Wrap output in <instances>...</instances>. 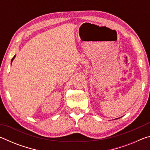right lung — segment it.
<instances>
[{"label": "right lung", "mask_w": 150, "mask_h": 150, "mask_svg": "<svg viewBox=\"0 0 150 150\" xmlns=\"http://www.w3.org/2000/svg\"><path fill=\"white\" fill-rule=\"evenodd\" d=\"M14 57H15V56H14V57H13V58H12V60H13V59H14Z\"/></svg>", "instance_id": "1"}]
</instances>
